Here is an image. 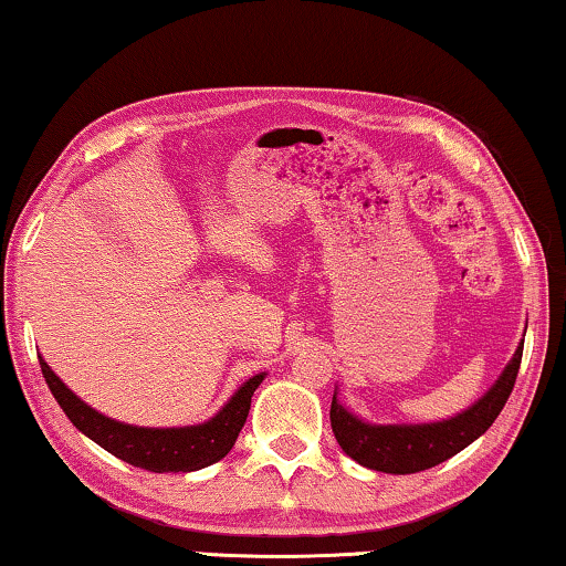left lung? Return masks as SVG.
I'll return each instance as SVG.
<instances>
[{"label": "left lung", "mask_w": 566, "mask_h": 566, "mask_svg": "<svg viewBox=\"0 0 566 566\" xmlns=\"http://www.w3.org/2000/svg\"><path fill=\"white\" fill-rule=\"evenodd\" d=\"M521 354H524V338H521L514 356L503 367L501 377L493 381L489 392L468 410L438 422L374 424L346 410V405L338 402L336 397L338 389H334L332 428L336 442L346 455L359 465L369 468V471L392 475L428 471V468L442 463V460L458 455L460 450L471 446L473 440L491 428L503 405H506L511 389H514Z\"/></svg>", "instance_id": "1"}]
</instances>
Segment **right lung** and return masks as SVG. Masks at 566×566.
Listing matches in <instances>:
<instances>
[{"label": "right lung", "mask_w": 566, "mask_h": 566, "mask_svg": "<svg viewBox=\"0 0 566 566\" xmlns=\"http://www.w3.org/2000/svg\"><path fill=\"white\" fill-rule=\"evenodd\" d=\"M40 367L45 374L50 392L55 395L57 405L63 407L77 430L85 438L98 442L103 450L126 463L151 473H192L222 460L230 453L234 440L248 420L250 399H253L265 371L255 374L234 389V395L214 412L210 420L199 424H181V428H138V424L118 422L93 410L83 402L73 389H67L63 379L50 369V364L40 356Z\"/></svg>", "instance_id": "1"}]
</instances>
